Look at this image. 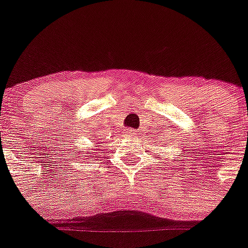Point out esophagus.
I'll return each instance as SVG.
<instances>
[{"label": "esophagus", "instance_id": "obj_1", "mask_svg": "<svg viewBox=\"0 0 248 248\" xmlns=\"http://www.w3.org/2000/svg\"><path fill=\"white\" fill-rule=\"evenodd\" d=\"M126 135H129V136H135V135H137V133H136V131H135V129H132V128H128V129H126Z\"/></svg>", "mask_w": 248, "mask_h": 248}]
</instances>
